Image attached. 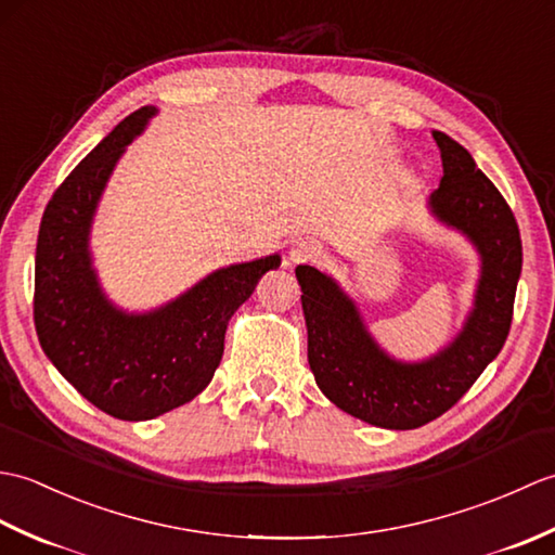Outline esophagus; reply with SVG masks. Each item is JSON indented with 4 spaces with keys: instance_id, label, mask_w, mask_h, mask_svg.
I'll return each mask as SVG.
<instances>
[{
    "instance_id": "1",
    "label": "esophagus",
    "mask_w": 555,
    "mask_h": 555,
    "mask_svg": "<svg viewBox=\"0 0 555 555\" xmlns=\"http://www.w3.org/2000/svg\"><path fill=\"white\" fill-rule=\"evenodd\" d=\"M320 255V245H317L314 241H296L291 245V253H288V259L291 264H302V262H312V259Z\"/></svg>"
}]
</instances>
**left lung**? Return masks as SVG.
<instances>
[{
	"label": "left lung",
	"instance_id": "left-lung-1",
	"mask_svg": "<svg viewBox=\"0 0 555 555\" xmlns=\"http://www.w3.org/2000/svg\"><path fill=\"white\" fill-rule=\"evenodd\" d=\"M431 135L441 150L443 176L427 209L441 227L463 235L479 259L473 305L446 346L420 360L396 358L328 271L296 269L317 386L336 408L382 429H417L467 393L508 338L522 271L520 231L496 185L451 135Z\"/></svg>",
	"mask_w": 555,
	"mask_h": 555
}]
</instances>
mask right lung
I'll return each mask as SVG.
<instances>
[{
	"label": "right lung",
	"instance_id": "1",
	"mask_svg": "<svg viewBox=\"0 0 555 555\" xmlns=\"http://www.w3.org/2000/svg\"><path fill=\"white\" fill-rule=\"evenodd\" d=\"M157 112L126 116L66 176L44 209L35 250V332L44 356L82 398L126 422L155 420L203 393L233 312L281 267L279 253L219 267L150 310H126L107 296L92 223L116 164Z\"/></svg>",
	"mask_w": 555,
	"mask_h": 555
}]
</instances>
